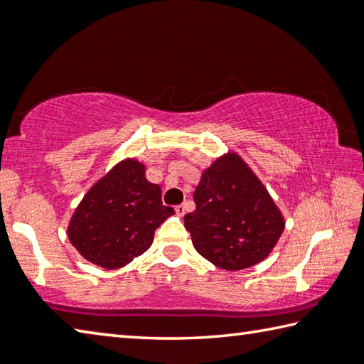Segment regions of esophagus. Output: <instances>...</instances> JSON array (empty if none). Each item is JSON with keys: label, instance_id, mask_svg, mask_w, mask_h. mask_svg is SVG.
<instances>
[{"label": "esophagus", "instance_id": "1", "mask_svg": "<svg viewBox=\"0 0 364 364\" xmlns=\"http://www.w3.org/2000/svg\"><path fill=\"white\" fill-rule=\"evenodd\" d=\"M175 212H176L178 217H183V215L186 213V207H184V205H176L175 207Z\"/></svg>", "mask_w": 364, "mask_h": 364}]
</instances>
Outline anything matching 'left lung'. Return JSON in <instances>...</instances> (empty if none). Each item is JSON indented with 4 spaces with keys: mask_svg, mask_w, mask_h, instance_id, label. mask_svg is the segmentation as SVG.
<instances>
[{
    "mask_svg": "<svg viewBox=\"0 0 364 364\" xmlns=\"http://www.w3.org/2000/svg\"><path fill=\"white\" fill-rule=\"evenodd\" d=\"M194 202L184 226L196 250L218 268L239 271L263 262L284 231V217L267 188L232 151L204 170Z\"/></svg>",
    "mask_w": 364,
    "mask_h": 364,
    "instance_id": "left-lung-1",
    "label": "left lung"
}]
</instances>
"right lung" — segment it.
Instances as JSON below:
<instances>
[{"label":"right lung","instance_id":"obj_1","mask_svg":"<svg viewBox=\"0 0 364 364\" xmlns=\"http://www.w3.org/2000/svg\"><path fill=\"white\" fill-rule=\"evenodd\" d=\"M173 213L162 204L159 184L146 180L144 164L125 159L85 194L67 236L85 260L117 269L143 255L160 223Z\"/></svg>","mask_w":364,"mask_h":364}]
</instances>
